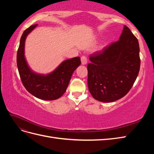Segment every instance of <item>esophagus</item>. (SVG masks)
Returning <instances> with one entry per match:
<instances>
[{"instance_id":"esophagus-1","label":"esophagus","mask_w":154,"mask_h":154,"mask_svg":"<svg viewBox=\"0 0 154 154\" xmlns=\"http://www.w3.org/2000/svg\"><path fill=\"white\" fill-rule=\"evenodd\" d=\"M81 62L82 65H85L87 63V58L85 57V56H83L81 57Z\"/></svg>"}]
</instances>
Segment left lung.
Here are the masks:
<instances>
[{
  "label": "left lung",
  "instance_id": "left-lung-1",
  "mask_svg": "<svg viewBox=\"0 0 154 154\" xmlns=\"http://www.w3.org/2000/svg\"><path fill=\"white\" fill-rule=\"evenodd\" d=\"M89 60L87 84L92 97L101 102L115 101L127 94L138 76V40L124 26L118 42L91 54Z\"/></svg>",
  "mask_w": 154,
  "mask_h": 154
}]
</instances>
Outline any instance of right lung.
Instances as JSON below:
<instances>
[{
	"label": "right lung",
	"mask_w": 154,
	"mask_h": 154,
	"mask_svg": "<svg viewBox=\"0 0 154 154\" xmlns=\"http://www.w3.org/2000/svg\"><path fill=\"white\" fill-rule=\"evenodd\" d=\"M37 26H31L23 32L17 51V67L23 85L30 94L40 100H54L66 92L72 73L80 66V58L64 60L53 71L46 74L32 71L25 57V42L27 35Z\"/></svg>",
	"instance_id": "obj_1"
}]
</instances>
